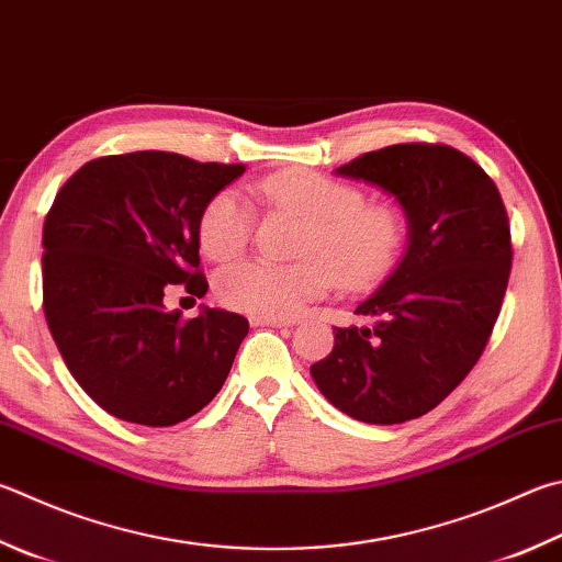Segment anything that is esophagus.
Segmentation results:
<instances>
[{
  "label": "esophagus",
  "mask_w": 562,
  "mask_h": 562,
  "mask_svg": "<svg viewBox=\"0 0 562 562\" xmlns=\"http://www.w3.org/2000/svg\"><path fill=\"white\" fill-rule=\"evenodd\" d=\"M250 324L252 326H292L294 319H282V316H258V314H250Z\"/></svg>",
  "instance_id": "obj_1"
}]
</instances>
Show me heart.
I'll return each mask as SVG.
<instances>
[{
	"instance_id": "obj_1",
	"label": "heart",
	"mask_w": 562,
	"mask_h": 562,
	"mask_svg": "<svg viewBox=\"0 0 562 562\" xmlns=\"http://www.w3.org/2000/svg\"><path fill=\"white\" fill-rule=\"evenodd\" d=\"M255 193L272 206L310 218L302 255L307 260L280 265L243 260L218 272L216 294L233 310L258 316H292L324 297L336 278L346 290H369L385 280L401 260L407 218L401 206L373 201L356 183L307 169H288L262 179ZM255 211L240 193L223 189L199 221L201 250L213 260H231L248 248Z\"/></svg>"
}]
</instances>
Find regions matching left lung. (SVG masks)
Listing matches in <instances>:
<instances>
[{"label":"left lung","mask_w":562,"mask_h":562,"mask_svg":"<svg viewBox=\"0 0 562 562\" xmlns=\"http://www.w3.org/2000/svg\"><path fill=\"white\" fill-rule=\"evenodd\" d=\"M336 175L393 193L411 246L356 307L373 326H334V349L312 366V379L356 420H413L440 405L486 349L514 260L508 213L492 177L447 145L366 151Z\"/></svg>","instance_id":"8db88e82"}]
</instances>
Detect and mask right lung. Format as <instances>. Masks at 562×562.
<instances>
[{
	"mask_svg": "<svg viewBox=\"0 0 562 562\" xmlns=\"http://www.w3.org/2000/svg\"><path fill=\"white\" fill-rule=\"evenodd\" d=\"M246 167L175 151L98 157L58 189L44 221V314L68 371L120 420L169 427L213 401L248 319H183L165 294L209 290L199 260L206 203Z\"/></svg>",
	"mask_w": 562,
	"mask_h": 562,
	"instance_id": "add662e5",
	"label": "right lung"
}]
</instances>
